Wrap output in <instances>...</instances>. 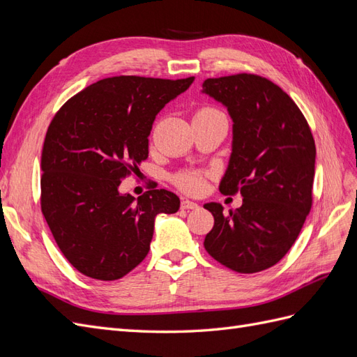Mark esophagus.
Masks as SVG:
<instances>
[{
    "label": "esophagus",
    "instance_id": "34e87169",
    "mask_svg": "<svg viewBox=\"0 0 357 357\" xmlns=\"http://www.w3.org/2000/svg\"><path fill=\"white\" fill-rule=\"evenodd\" d=\"M198 207H199V205L197 202H193V201H189V199L181 201V208L183 210H197Z\"/></svg>",
    "mask_w": 357,
    "mask_h": 357
}]
</instances>
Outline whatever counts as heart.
<instances>
[{
    "instance_id": "1",
    "label": "heart",
    "mask_w": 357,
    "mask_h": 357,
    "mask_svg": "<svg viewBox=\"0 0 357 357\" xmlns=\"http://www.w3.org/2000/svg\"><path fill=\"white\" fill-rule=\"evenodd\" d=\"M214 116H223L220 112L211 109V107H204V109L198 110L193 116V119H207ZM176 185L188 193H201L204 192L207 183H205V176L199 174V172H181L176 178Z\"/></svg>"
}]
</instances>
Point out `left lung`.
<instances>
[{
  "label": "left lung",
  "mask_w": 357,
  "mask_h": 357,
  "mask_svg": "<svg viewBox=\"0 0 357 357\" xmlns=\"http://www.w3.org/2000/svg\"><path fill=\"white\" fill-rule=\"evenodd\" d=\"M202 92L222 102L232 119V153L220 192H240L243 205L223 214L218 202L205 250L232 271L271 268L296 241L312 204L316 146L294 100L261 75L207 79Z\"/></svg>",
  "instance_id": "obj_1"
}]
</instances>
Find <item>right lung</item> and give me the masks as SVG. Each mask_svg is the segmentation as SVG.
<instances>
[{
  "mask_svg": "<svg viewBox=\"0 0 357 357\" xmlns=\"http://www.w3.org/2000/svg\"><path fill=\"white\" fill-rule=\"evenodd\" d=\"M193 80L102 79L53 117L41 153V211L82 274L122 278L147 256L156 215L178 211L180 199L169 190L152 189L135 199L119 186L147 159L156 114Z\"/></svg>",
  "mask_w": 357,
  "mask_h": 357,
  "instance_id": "right-lung-1",
  "label": "right lung"
}]
</instances>
